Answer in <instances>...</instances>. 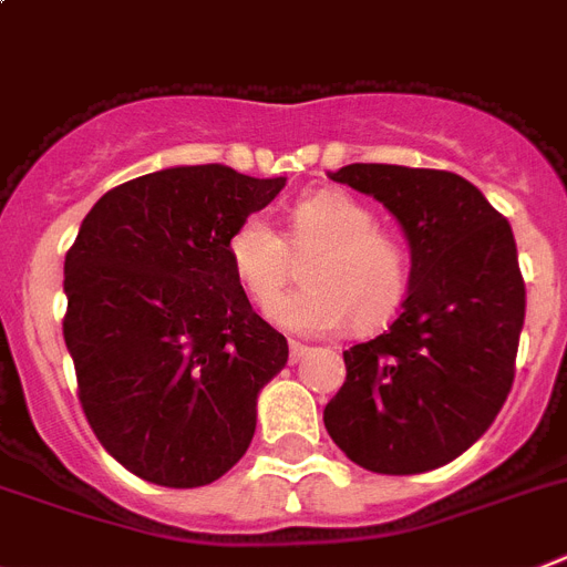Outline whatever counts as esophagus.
<instances>
[{
	"label": "esophagus",
	"mask_w": 567,
	"mask_h": 567,
	"mask_svg": "<svg viewBox=\"0 0 567 567\" xmlns=\"http://www.w3.org/2000/svg\"><path fill=\"white\" fill-rule=\"evenodd\" d=\"M307 352H309L307 343H301V341H289V361H292V364H298V361H301V358L307 355Z\"/></svg>",
	"instance_id": "1"
}]
</instances>
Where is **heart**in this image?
I'll list each match as a JSON object with an SVG mask.
<instances>
[{
	"label": "heart",
	"mask_w": 567,
	"mask_h": 567,
	"mask_svg": "<svg viewBox=\"0 0 567 567\" xmlns=\"http://www.w3.org/2000/svg\"><path fill=\"white\" fill-rule=\"evenodd\" d=\"M375 212L341 192L303 197L289 212L287 240L264 215H249L226 244L237 284L269 307L293 277L295 257H309L308 287L269 309L278 327L298 336H330L350 318L367 330L404 303L410 260L393 235L375 229Z\"/></svg>",
	"instance_id": "1"
}]
</instances>
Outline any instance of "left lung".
<instances>
[{
    "instance_id": "1",
    "label": "left lung",
    "mask_w": 567,
    "mask_h": 567,
    "mask_svg": "<svg viewBox=\"0 0 567 567\" xmlns=\"http://www.w3.org/2000/svg\"><path fill=\"white\" fill-rule=\"evenodd\" d=\"M330 177L399 220L410 289L384 336L343 352L347 381L323 424L367 471H435L485 435L514 384L525 323L514 231L453 172L352 163Z\"/></svg>"
}]
</instances>
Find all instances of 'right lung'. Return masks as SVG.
Instances as JSON below:
<instances>
[{
  "instance_id": "add662e5",
  "label": "right lung",
  "mask_w": 567,
  "mask_h": 567,
  "mask_svg": "<svg viewBox=\"0 0 567 567\" xmlns=\"http://www.w3.org/2000/svg\"><path fill=\"white\" fill-rule=\"evenodd\" d=\"M287 177L172 166L105 192L65 255V347L91 430L134 476L200 487L249 447L287 338L229 266L235 226Z\"/></svg>"
}]
</instances>
